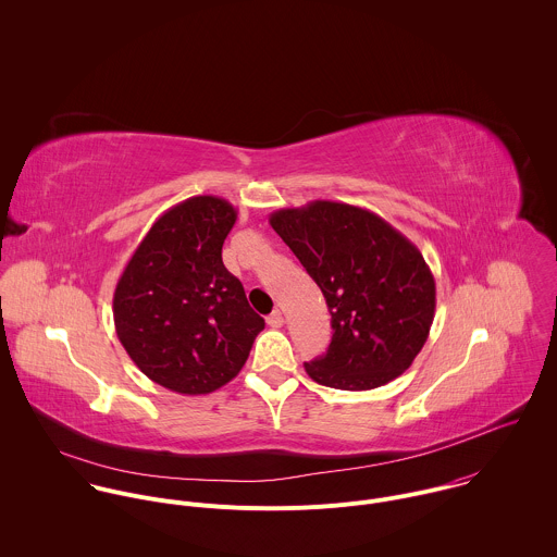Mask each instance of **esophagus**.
<instances>
[{"mask_svg":"<svg viewBox=\"0 0 557 557\" xmlns=\"http://www.w3.org/2000/svg\"><path fill=\"white\" fill-rule=\"evenodd\" d=\"M265 321H268V325H270V327H281L285 319H283V313H281V311H272Z\"/></svg>","mask_w":557,"mask_h":557,"instance_id":"34e87169","label":"esophagus"}]
</instances>
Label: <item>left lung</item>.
<instances>
[{
  "label": "left lung",
  "mask_w": 557,
  "mask_h": 557,
  "mask_svg": "<svg viewBox=\"0 0 557 557\" xmlns=\"http://www.w3.org/2000/svg\"><path fill=\"white\" fill-rule=\"evenodd\" d=\"M272 230L318 283L332 315L327 351L305 369L336 391H373L407 371L435 318V278L418 250L382 216L311 201L270 214Z\"/></svg>",
  "instance_id": "left-lung-1"
}]
</instances>
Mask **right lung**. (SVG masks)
Segmentation results:
<instances>
[{"label": "right lung", "instance_id": "add662e5", "mask_svg": "<svg viewBox=\"0 0 557 557\" xmlns=\"http://www.w3.org/2000/svg\"><path fill=\"white\" fill-rule=\"evenodd\" d=\"M238 210L214 195L166 210L126 263L113 321L131 360L162 388L210 395L244 367L265 321L223 263Z\"/></svg>", "mask_w": 557, "mask_h": 557}]
</instances>
